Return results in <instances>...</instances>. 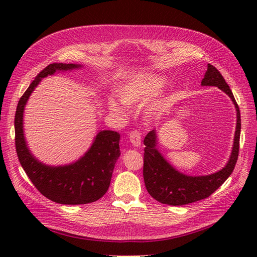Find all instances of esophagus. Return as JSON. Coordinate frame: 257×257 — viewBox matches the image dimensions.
<instances>
[{"label": "esophagus", "instance_id": "esophagus-1", "mask_svg": "<svg viewBox=\"0 0 257 257\" xmlns=\"http://www.w3.org/2000/svg\"><path fill=\"white\" fill-rule=\"evenodd\" d=\"M130 142L134 147H141L142 145V137L141 133L138 131H133L130 133Z\"/></svg>", "mask_w": 257, "mask_h": 257}]
</instances>
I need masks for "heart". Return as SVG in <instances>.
I'll list each match as a JSON object with an SVG mask.
<instances>
[{
  "mask_svg": "<svg viewBox=\"0 0 257 257\" xmlns=\"http://www.w3.org/2000/svg\"><path fill=\"white\" fill-rule=\"evenodd\" d=\"M166 83L167 78L161 74L139 73L124 77L123 79L116 82L115 93L123 105L128 108H141L157 95L165 87ZM120 103L114 97L107 99L108 109L116 116H123L125 114V110ZM165 107L166 100L164 98L152 100L146 108V119L152 121L159 118L164 111Z\"/></svg>",
  "mask_w": 257,
  "mask_h": 257,
  "instance_id": "b5f03b06",
  "label": "heart"
}]
</instances>
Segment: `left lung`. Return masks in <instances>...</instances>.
I'll use <instances>...</instances> for the list:
<instances>
[{
  "mask_svg": "<svg viewBox=\"0 0 257 257\" xmlns=\"http://www.w3.org/2000/svg\"><path fill=\"white\" fill-rule=\"evenodd\" d=\"M205 87H217L229 96L237 111V123L230 157L222 169L205 176H189L179 172L159 151V136L157 130L147 134L144 144V180L148 193L162 204L183 206L209 197L226 181L231 175L238 160L241 119L239 107L229 85L217 69L208 64L201 80Z\"/></svg>",
  "mask_w": 257,
  "mask_h": 257,
  "instance_id": "left-lung-1",
  "label": "left lung"
}]
</instances>
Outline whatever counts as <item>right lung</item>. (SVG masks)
<instances>
[{
    "label": "right lung",
    "mask_w": 257,
    "mask_h": 257,
    "mask_svg": "<svg viewBox=\"0 0 257 257\" xmlns=\"http://www.w3.org/2000/svg\"><path fill=\"white\" fill-rule=\"evenodd\" d=\"M82 67L81 64L52 63L44 68L19 99L15 115V143L23 170L45 197L62 205L89 204L105 195L121 154L120 134L110 130H100L82 157L69 164L52 166L41 162L31 152L25 136L23 115L31 94L43 78Z\"/></svg>",
    "instance_id": "right-lung-1"
}]
</instances>
